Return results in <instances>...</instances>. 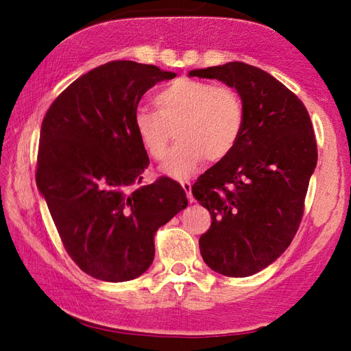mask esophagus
I'll return each instance as SVG.
<instances>
[{"label":"esophagus","instance_id":"1","mask_svg":"<svg viewBox=\"0 0 351 351\" xmlns=\"http://www.w3.org/2000/svg\"><path fill=\"white\" fill-rule=\"evenodd\" d=\"M182 187H183V190L186 192L187 199H189L190 204H192V202H195V197H193V195H192V184H190L189 182H182Z\"/></svg>","mask_w":351,"mask_h":351}]
</instances>
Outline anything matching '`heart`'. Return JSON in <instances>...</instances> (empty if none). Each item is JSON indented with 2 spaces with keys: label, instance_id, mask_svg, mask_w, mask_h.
Instances as JSON below:
<instances>
[{
  "label": "heart",
  "instance_id": "obj_1",
  "mask_svg": "<svg viewBox=\"0 0 351 351\" xmlns=\"http://www.w3.org/2000/svg\"><path fill=\"white\" fill-rule=\"evenodd\" d=\"M158 111L139 107L133 115L134 132L143 149L161 161L171 141H178L167 155L164 173L176 178L192 176L205 161L226 158L239 141L244 108L240 95L228 86L209 82L177 79L156 95Z\"/></svg>",
  "mask_w": 351,
  "mask_h": 351
}]
</instances>
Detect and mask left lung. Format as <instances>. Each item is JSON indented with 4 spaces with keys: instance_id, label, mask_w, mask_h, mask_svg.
Here are the masks:
<instances>
[{
    "instance_id": "left-lung-1",
    "label": "left lung",
    "mask_w": 351,
    "mask_h": 351,
    "mask_svg": "<svg viewBox=\"0 0 351 351\" xmlns=\"http://www.w3.org/2000/svg\"><path fill=\"white\" fill-rule=\"evenodd\" d=\"M189 77L224 82L243 102L234 149L197 178L192 193L212 219L199 239L205 263L227 277H249L278 259L299 230L317 162L311 117L281 82L246 62Z\"/></svg>"
}]
</instances>
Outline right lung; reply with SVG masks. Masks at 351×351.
I'll list each match as a JSON object with an SVG mask.
<instances>
[{"mask_svg":"<svg viewBox=\"0 0 351 351\" xmlns=\"http://www.w3.org/2000/svg\"><path fill=\"white\" fill-rule=\"evenodd\" d=\"M176 73L110 61L74 80L40 127L36 184L69 256L90 277L121 282L151 267L159 227L187 206L168 177L142 183L149 158L133 115L141 98Z\"/></svg>","mask_w":351,"mask_h":351,"instance_id":"1","label":"right lung"}]
</instances>
